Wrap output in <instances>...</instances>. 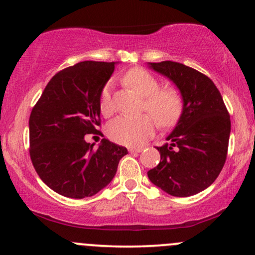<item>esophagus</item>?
Returning <instances> with one entry per match:
<instances>
[{
	"label": "esophagus",
	"instance_id": "1",
	"mask_svg": "<svg viewBox=\"0 0 255 255\" xmlns=\"http://www.w3.org/2000/svg\"><path fill=\"white\" fill-rule=\"evenodd\" d=\"M128 151H129L130 153H139V152L142 151V147H130L128 148Z\"/></svg>",
	"mask_w": 255,
	"mask_h": 255
}]
</instances>
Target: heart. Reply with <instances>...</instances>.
I'll list each match as a JSON object with an SVG mask.
<instances>
[{
  "mask_svg": "<svg viewBox=\"0 0 255 255\" xmlns=\"http://www.w3.org/2000/svg\"><path fill=\"white\" fill-rule=\"evenodd\" d=\"M128 87L142 97L141 109L154 116L163 128L174 126L182 114L183 103L175 89H159V81L144 68H131L124 75ZM99 110L103 116H110L114 111L111 102V85L103 87L99 97ZM151 116V117H152ZM148 114L127 118L119 116L109 122L108 135L113 141L126 146H136L144 142L156 128V122Z\"/></svg>",
  "mask_w": 255,
  "mask_h": 255,
  "instance_id": "1",
  "label": "heart"
}]
</instances>
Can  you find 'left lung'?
Returning a JSON list of instances; mask_svg holds the SVG:
<instances>
[{"instance_id": "1", "label": "left lung", "mask_w": 255, "mask_h": 255, "mask_svg": "<svg viewBox=\"0 0 255 255\" xmlns=\"http://www.w3.org/2000/svg\"><path fill=\"white\" fill-rule=\"evenodd\" d=\"M180 91L183 109L166 142L157 147L160 162L147 171L154 186L174 197H191L210 187L227 159L230 116L213 81L182 63H148Z\"/></svg>"}]
</instances>
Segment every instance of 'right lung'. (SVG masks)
Instances as JSON below:
<instances>
[{"mask_svg":"<svg viewBox=\"0 0 255 255\" xmlns=\"http://www.w3.org/2000/svg\"><path fill=\"white\" fill-rule=\"evenodd\" d=\"M116 62L84 61L51 78L32 109L30 156L49 188L67 198L92 197L111 182L127 148L102 140L98 148L85 141L101 133L99 97Z\"/></svg>","mask_w":255,"mask_h":255,"instance_id":"obj_1","label":"right lung"}]
</instances>
